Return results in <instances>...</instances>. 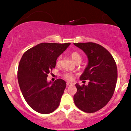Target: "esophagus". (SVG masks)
<instances>
[{"label":"esophagus","mask_w":131,"mask_h":131,"mask_svg":"<svg viewBox=\"0 0 131 131\" xmlns=\"http://www.w3.org/2000/svg\"><path fill=\"white\" fill-rule=\"evenodd\" d=\"M72 84H73V83H72V82H67V85H68V86L72 85Z\"/></svg>","instance_id":"esophagus-1"}]
</instances>
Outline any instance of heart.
Masks as SVG:
<instances>
[{
	"instance_id": "1",
	"label": "heart",
	"mask_w": 131,
	"mask_h": 131,
	"mask_svg": "<svg viewBox=\"0 0 131 131\" xmlns=\"http://www.w3.org/2000/svg\"><path fill=\"white\" fill-rule=\"evenodd\" d=\"M71 57L72 60L75 62V63H77L78 61H81L82 60V57L80 54L77 53V52H72V53L71 54ZM61 62V56H60L58 57V59H57V61H56V64L57 65H60ZM64 77L67 80H71L72 79V76L70 74L67 73L66 74L64 75Z\"/></svg>"
}]
</instances>
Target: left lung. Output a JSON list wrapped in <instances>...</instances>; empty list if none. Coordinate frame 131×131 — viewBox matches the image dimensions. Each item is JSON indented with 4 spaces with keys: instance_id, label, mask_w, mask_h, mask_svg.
<instances>
[{
    "instance_id": "left-lung-1",
    "label": "left lung",
    "mask_w": 131,
    "mask_h": 131,
    "mask_svg": "<svg viewBox=\"0 0 131 131\" xmlns=\"http://www.w3.org/2000/svg\"><path fill=\"white\" fill-rule=\"evenodd\" d=\"M74 45L85 53L88 60L80 79L89 80L87 85L75 84L77 91L74 101L82 111L92 113L105 106L113 95L117 67L111 54L102 46L91 42Z\"/></svg>"
}]
</instances>
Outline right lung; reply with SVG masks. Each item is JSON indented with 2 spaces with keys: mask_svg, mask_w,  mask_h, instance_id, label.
Masks as SVG:
<instances>
[{
  "mask_svg": "<svg viewBox=\"0 0 131 131\" xmlns=\"http://www.w3.org/2000/svg\"><path fill=\"white\" fill-rule=\"evenodd\" d=\"M70 43H42L28 50L20 61L17 79L21 93L32 109L40 114L53 112L59 106L66 82H48V74Z\"/></svg>",
  "mask_w": 131,
  "mask_h": 131,
  "instance_id": "1",
  "label": "right lung"
}]
</instances>
